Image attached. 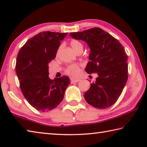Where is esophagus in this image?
I'll return each instance as SVG.
<instances>
[{
	"label": "esophagus",
	"mask_w": 147,
	"mask_h": 147,
	"mask_svg": "<svg viewBox=\"0 0 147 147\" xmlns=\"http://www.w3.org/2000/svg\"><path fill=\"white\" fill-rule=\"evenodd\" d=\"M80 80V79H73V78H72V79H71V84H74V83L78 82Z\"/></svg>",
	"instance_id": "34e87169"
}]
</instances>
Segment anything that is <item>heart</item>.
Returning <instances> with one entry per match:
<instances>
[{
	"mask_svg": "<svg viewBox=\"0 0 147 147\" xmlns=\"http://www.w3.org/2000/svg\"><path fill=\"white\" fill-rule=\"evenodd\" d=\"M70 45L72 47L74 51H75L76 53H78L79 51H82L83 49V44L81 43L80 41L78 40H71L70 41ZM59 49H60V47L58 49V52L57 53H59ZM80 66L78 64H71L69 65L65 69V73L73 77H76L79 75L80 74Z\"/></svg>",
	"mask_w": 147,
	"mask_h": 147,
	"instance_id": "b5f03b06",
	"label": "heart"
}]
</instances>
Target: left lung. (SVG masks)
<instances>
[{"label":"left lung","mask_w":147,"mask_h":147,"mask_svg":"<svg viewBox=\"0 0 147 147\" xmlns=\"http://www.w3.org/2000/svg\"><path fill=\"white\" fill-rule=\"evenodd\" d=\"M76 39L85 41L90 48L86 72L97 73L95 83L84 94L87 102L96 108H108L115 104L128 80L127 55L117 39L98 27L71 33Z\"/></svg>","instance_id":"obj_1"}]
</instances>
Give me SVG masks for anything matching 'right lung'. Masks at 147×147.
Returning a JSON list of instances; mask_svg holds the SVG:
<instances>
[{
	"label": "right lung",
	"mask_w": 147,
	"mask_h": 147,
	"mask_svg": "<svg viewBox=\"0 0 147 147\" xmlns=\"http://www.w3.org/2000/svg\"><path fill=\"white\" fill-rule=\"evenodd\" d=\"M67 34L40 32L30 38L19 51L16 73L20 88L28 102L37 110L48 111L56 108L71 84L68 76L54 80L49 77V65L56 58L60 41Z\"/></svg>",
	"instance_id": "1"
}]
</instances>
